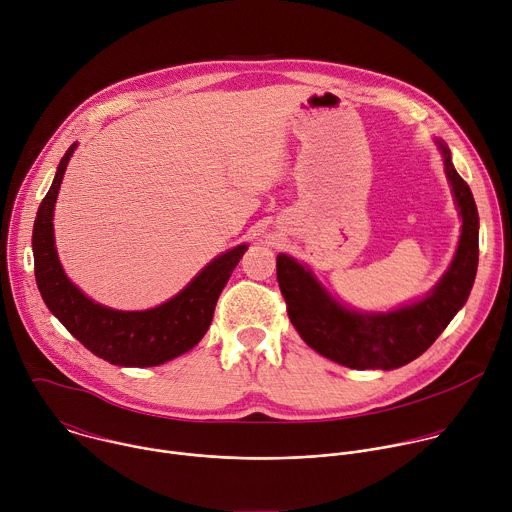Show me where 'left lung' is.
Wrapping results in <instances>:
<instances>
[{
  "label": "left lung",
  "mask_w": 512,
  "mask_h": 512,
  "mask_svg": "<svg viewBox=\"0 0 512 512\" xmlns=\"http://www.w3.org/2000/svg\"><path fill=\"white\" fill-rule=\"evenodd\" d=\"M437 145L462 214V235L450 269L425 300L389 314L352 312L330 298L298 261L277 255V281L291 324L310 348L344 367H403L435 342L470 296L478 267V210L446 143Z\"/></svg>",
  "instance_id": "obj_1"
}]
</instances>
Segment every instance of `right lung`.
I'll return each instance as SVG.
<instances>
[{
  "label": "right lung",
  "instance_id": "right-lung-1",
  "mask_svg": "<svg viewBox=\"0 0 512 512\" xmlns=\"http://www.w3.org/2000/svg\"><path fill=\"white\" fill-rule=\"evenodd\" d=\"M72 143L62 156L54 182L40 202L34 231V275L48 310L95 356L119 367H158L190 348L206 334L214 306L247 245H239L210 261L170 302L145 312H119L89 300L64 275L52 231V212Z\"/></svg>",
  "mask_w": 512,
  "mask_h": 512
}]
</instances>
